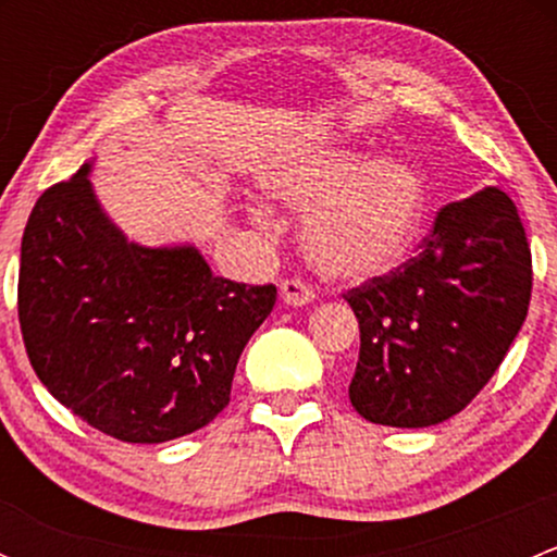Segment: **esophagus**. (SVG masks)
<instances>
[{
    "mask_svg": "<svg viewBox=\"0 0 557 557\" xmlns=\"http://www.w3.org/2000/svg\"><path fill=\"white\" fill-rule=\"evenodd\" d=\"M280 299L290 307H305L314 299V290L305 283V280L290 277V280H283V283H280Z\"/></svg>",
    "mask_w": 557,
    "mask_h": 557,
    "instance_id": "34e87169",
    "label": "esophagus"
}]
</instances>
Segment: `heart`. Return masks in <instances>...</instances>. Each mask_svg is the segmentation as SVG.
Masks as SVG:
<instances>
[{
	"instance_id": "heart-1",
	"label": "heart",
	"mask_w": 557,
	"mask_h": 557,
	"mask_svg": "<svg viewBox=\"0 0 557 557\" xmlns=\"http://www.w3.org/2000/svg\"><path fill=\"white\" fill-rule=\"evenodd\" d=\"M280 201L307 213L301 245L318 272L363 280L409 256L429 212V188L409 161L320 150L269 177ZM267 221V215H261Z\"/></svg>"
}]
</instances>
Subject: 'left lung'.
<instances>
[{
    "instance_id": "1",
    "label": "left lung",
    "mask_w": 557,
    "mask_h": 557,
    "mask_svg": "<svg viewBox=\"0 0 557 557\" xmlns=\"http://www.w3.org/2000/svg\"><path fill=\"white\" fill-rule=\"evenodd\" d=\"M531 285L525 228L502 188L442 207L418 256L345 294L361 329L356 412L393 429L458 414L502 367Z\"/></svg>"
}]
</instances>
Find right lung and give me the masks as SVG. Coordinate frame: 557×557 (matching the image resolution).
I'll return each mask as SVG.
<instances>
[{"label":"right lung","mask_w":557,"mask_h":557,"mask_svg":"<svg viewBox=\"0 0 557 557\" xmlns=\"http://www.w3.org/2000/svg\"><path fill=\"white\" fill-rule=\"evenodd\" d=\"M88 172L42 190L24 228L26 356L53 398L112 440L194 434L232 398L239 356L277 288L215 277L190 245L128 243Z\"/></svg>","instance_id":"right-lung-1"}]
</instances>
